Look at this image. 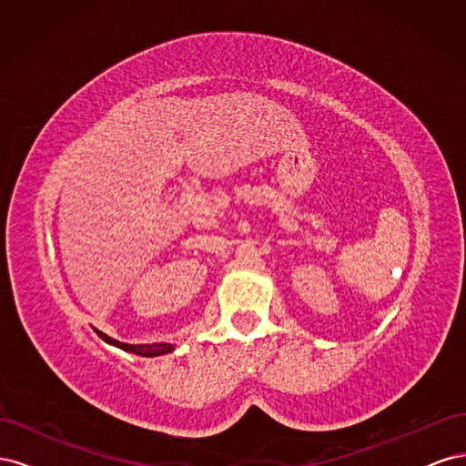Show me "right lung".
Segmentation results:
<instances>
[{
  "label": "right lung",
  "instance_id": "obj_1",
  "mask_svg": "<svg viewBox=\"0 0 466 466\" xmlns=\"http://www.w3.org/2000/svg\"><path fill=\"white\" fill-rule=\"evenodd\" d=\"M95 332L103 338L105 342H108V344H112V346H116V348H120V350H124V351H132V354H137V356H146V358H153V356H163V354H168V351H173V346L171 344H124V342H118V340H115V338H110V336H106L105 332H101V330H96L95 329Z\"/></svg>",
  "mask_w": 466,
  "mask_h": 466
}]
</instances>
